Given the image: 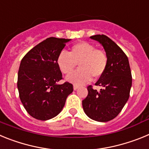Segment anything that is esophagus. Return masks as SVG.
Here are the masks:
<instances>
[{"label":"esophagus","mask_w":149,"mask_h":149,"mask_svg":"<svg viewBox=\"0 0 149 149\" xmlns=\"http://www.w3.org/2000/svg\"><path fill=\"white\" fill-rule=\"evenodd\" d=\"M79 88V86L78 85H76V84H74V90H76V89H77Z\"/></svg>","instance_id":"34e87169"}]
</instances>
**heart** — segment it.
Masks as SVG:
<instances>
[{
    "label": "heart",
    "mask_w": 149,
    "mask_h": 149,
    "mask_svg": "<svg viewBox=\"0 0 149 149\" xmlns=\"http://www.w3.org/2000/svg\"><path fill=\"white\" fill-rule=\"evenodd\" d=\"M107 63L106 53L86 42L74 45L69 53L61 51L56 59L59 68L65 74H72L78 64L80 69L67 77L68 81L76 85L86 84L92 77H101L106 71Z\"/></svg>",
    "instance_id": "heart-1"
}]
</instances>
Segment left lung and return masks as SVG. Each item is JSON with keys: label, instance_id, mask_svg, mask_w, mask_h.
Masks as SVG:
<instances>
[{"label": "left lung", "instance_id": "8db88e82", "mask_svg": "<svg viewBox=\"0 0 149 149\" xmlns=\"http://www.w3.org/2000/svg\"><path fill=\"white\" fill-rule=\"evenodd\" d=\"M91 39L98 41L106 51L108 63L106 71L95 86L100 91L88 86V95L82 101L85 113L97 122H105L119 115L130 96L132 76L128 59L113 41L105 35H95Z\"/></svg>", "mask_w": 149, "mask_h": 149}]
</instances>
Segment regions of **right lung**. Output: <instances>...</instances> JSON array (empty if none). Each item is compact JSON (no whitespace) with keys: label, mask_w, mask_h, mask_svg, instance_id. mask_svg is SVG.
Listing matches in <instances>:
<instances>
[{"label":"right lung","mask_w":149,"mask_h":149,"mask_svg":"<svg viewBox=\"0 0 149 149\" xmlns=\"http://www.w3.org/2000/svg\"><path fill=\"white\" fill-rule=\"evenodd\" d=\"M69 40L48 38L29 51L21 61L17 82L19 98L35 119L45 121L58 115L73 92L70 83L57 84L63 75L56 59Z\"/></svg>","instance_id":"obj_1"}]
</instances>
